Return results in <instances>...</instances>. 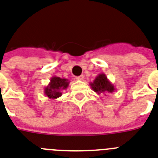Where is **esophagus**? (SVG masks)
<instances>
[{"label":"esophagus","instance_id":"34e87169","mask_svg":"<svg viewBox=\"0 0 158 158\" xmlns=\"http://www.w3.org/2000/svg\"><path fill=\"white\" fill-rule=\"evenodd\" d=\"M84 79V76H83V75H79V76L76 77V79H78V80H83V79Z\"/></svg>","mask_w":158,"mask_h":158}]
</instances>
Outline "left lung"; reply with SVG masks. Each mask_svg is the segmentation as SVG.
Segmentation results:
<instances>
[{
  "mask_svg": "<svg viewBox=\"0 0 158 158\" xmlns=\"http://www.w3.org/2000/svg\"><path fill=\"white\" fill-rule=\"evenodd\" d=\"M91 88L97 94H106V93H112L116 90L114 85L107 79L104 73H101L97 75L93 82L90 83Z\"/></svg>",
  "mask_w": 158,
  "mask_h": 158,
  "instance_id": "left-lung-1",
  "label": "left lung"
}]
</instances>
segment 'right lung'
I'll use <instances>...</instances> for the list:
<instances>
[{"label": "right lung", "instance_id": "1", "mask_svg": "<svg viewBox=\"0 0 158 158\" xmlns=\"http://www.w3.org/2000/svg\"><path fill=\"white\" fill-rule=\"evenodd\" d=\"M70 81L67 79H62L60 77L52 76L50 82L44 89V93L49 99H57L61 96V91L66 90L69 86Z\"/></svg>", "mask_w": 158, "mask_h": 158}]
</instances>
